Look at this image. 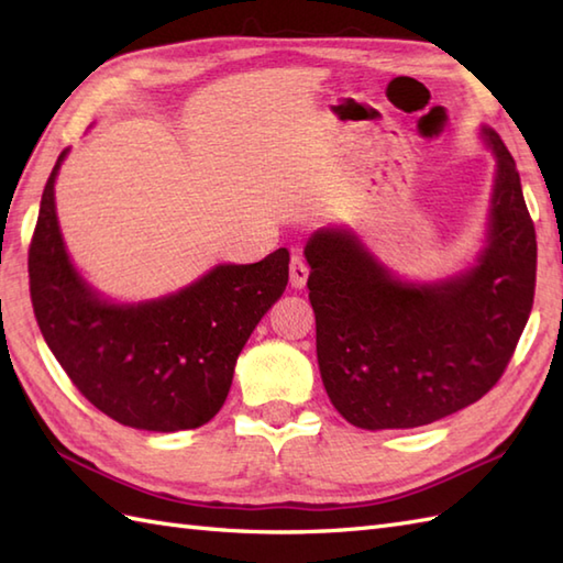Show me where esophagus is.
<instances>
[{
    "instance_id": "34e87169",
    "label": "esophagus",
    "mask_w": 563,
    "mask_h": 563,
    "mask_svg": "<svg viewBox=\"0 0 563 563\" xmlns=\"http://www.w3.org/2000/svg\"><path fill=\"white\" fill-rule=\"evenodd\" d=\"M307 275H309L307 261H305L300 254H295V256L290 258V283H292V288H305Z\"/></svg>"
}]
</instances>
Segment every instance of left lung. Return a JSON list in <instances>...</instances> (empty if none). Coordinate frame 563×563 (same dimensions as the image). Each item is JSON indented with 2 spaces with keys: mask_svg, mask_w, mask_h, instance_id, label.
Returning a JSON list of instances; mask_svg holds the SVG:
<instances>
[{
  "mask_svg": "<svg viewBox=\"0 0 563 563\" xmlns=\"http://www.w3.org/2000/svg\"><path fill=\"white\" fill-rule=\"evenodd\" d=\"M479 135L496 169L482 246L466 268L406 280L351 227H319L307 239L321 382L357 428H418L479 401L528 324L534 224L504 140L486 125Z\"/></svg>",
  "mask_w": 563,
  "mask_h": 563,
  "instance_id": "obj_1",
  "label": "left lung"
}]
</instances>
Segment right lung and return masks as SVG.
I'll return each mask as SVG.
<instances>
[{"mask_svg": "<svg viewBox=\"0 0 563 563\" xmlns=\"http://www.w3.org/2000/svg\"><path fill=\"white\" fill-rule=\"evenodd\" d=\"M59 154L29 251L33 312L67 377L113 421L176 433L208 423L230 394L236 357L288 285L290 251L218 263L186 288L118 302L71 263L55 208Z\"/></svg>", "mask_w": 563, "mask_h": 563, "instance_id": "1", "label": "right lung"}]
</instances>
